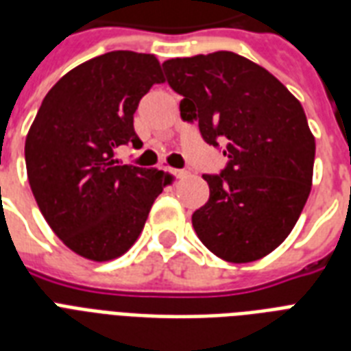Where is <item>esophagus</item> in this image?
Masks as SVG:
<instances>
[{
  "label": "esophagus",
  "mask_w": 351,
  "mask_h": 351,
  "mask_svg": "<svg viewBox=\"0 0 351 351\" xmlns=\"http://www.w3.org/2000/svg\"><path fill=\"white\" fill-rule=\"evenodd\" d=\"M171 175H175L176 178H184V176H187V171L184 169H169Z\"/></svg>",
  "instance_id": "34e87169"
}]
</instances>
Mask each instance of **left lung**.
I'll use <instances>...</instances> for the list:
<instances>
[{
  "label": "left lung",
  "mask_w": 351,
  "mask_h": 351,
  "mask_svg": "<svg viewBox=\"0 0 351 351\" xmlns=\"http://www.w3.org/2000/svg\"><path fill=\"white\" fill-rule=\"evenodd\" d=\"M211 145L226 142L222 175H204L209 200L193 213L198 239L222 261H258L282 244L310 197L315 160L300 101L266 69L230 51L162 63Z\"/></svg>",
  "instance_id": "1"
}]
</instances>
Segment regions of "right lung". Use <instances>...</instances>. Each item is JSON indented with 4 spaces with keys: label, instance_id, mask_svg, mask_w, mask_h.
<instances>
[{
    "label": "right lung",
    "instance_id": "obj_1",
    "mask_svg": "<svg viewBox=\"0 0 351 351\" xmlns=\"http://www.w3.org/2000/svg\"><path fill=\"white\" fill-rule=\"evenodd\" d=\"M164 82L154 54L107 52L58 80L27 132L36 204L58 239L87 261L129 251L164 189L162 171L114 158L120 145H142L132 117L142 96Z\"/></svg>",
    "mask_w": 351,
    "mask_h": 351
}]
</instances>
